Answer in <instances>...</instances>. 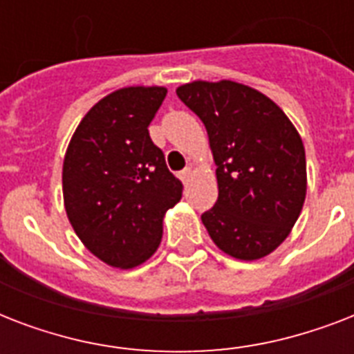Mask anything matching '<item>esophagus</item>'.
I'll return each instance as SVG.
<instances>
[{
  "label": "esophagus",
  "mask_w": 354,
  "mask_h": 354,
  "mask_svg": "<svg viewBox=\"0 0 354 354\" xmlns=\"http://www.w3.org/2000/svg\"><path fill=\"white\" fill-rule=\"evenodd\" d=\"M191 174H193V171H191V169H183V171L178 174V178H180L183 183H187L189 178H191Z\"/></svg>",
  "instance_id": "esophagus-1"
}]
</instances>
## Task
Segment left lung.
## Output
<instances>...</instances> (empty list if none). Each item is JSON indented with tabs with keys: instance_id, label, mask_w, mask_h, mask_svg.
<instances>
[{
	"instance_id": "1",
	"label": "left lung",
	"mask_w": 354,
	"mask_h": 354,
	"mask_svg": "<svg viewBox=\"0 0 354 354\" xmlns=\"http://www.w3.org/2000/svg\"><path fill=\"white\" fill-rule=\"evenodd\" d=\"M176 95L204 122L216 165L218 198L202 215L222 252L241 261L285 241L307 194L299 133L272 99L233 80L183 84Z\"/></svg>"
}]
</instances>
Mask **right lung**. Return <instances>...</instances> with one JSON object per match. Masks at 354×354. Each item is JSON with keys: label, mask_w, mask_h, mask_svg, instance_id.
Here are the masks:
<instances>
[{"label": "right lung", "mask_w": 354, "mask_h": 354, "mask_svg": "<svg viewBox=\"0 0 354 354\" xmlns=\"http://www.w3.org/2000/svg\"><path fill=\"white\" fill-rule=\"evenodd\" d=\"M167 90L130 86L97 102L64 158L66 213L88 250L115 268H133L158 250L163 215L182 182L149 133Z\"/></svg>", "instance_id": "add662e5"}]
</instances>
